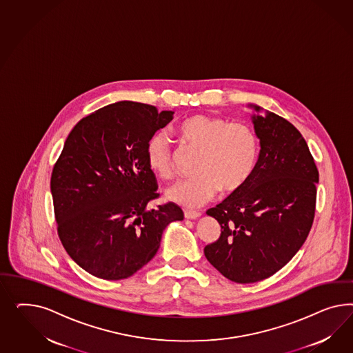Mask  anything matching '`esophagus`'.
Wrapping results in <instances>:
<instances>
[{"mask_svg": "<svg viewBox=\"0 0 353 353\" xmlns=\"http://www.w3.org/2000/svg\"><path fill=\"white\" fill-rule=\"evenodd\" d=\"M183 216H185L186 219L194 220V219H196V217H199V216H201V212H198V211H192V210H185V211H183Z\"/></svg>", "mask_w": 353, "mask_h": 353, "instance_id": "obj_1", "label": "esophagus"}]
</instances>
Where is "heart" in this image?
<instances>
[{"label": "heart", "instance_id": "heart-1", "mask_svg": "<svg viewBox=\"0 0 353 353\" xmlns=\"http://www.w3.org/2000/svg\"><path fill=\"white\" fill-rule=\"evenodd\" d=\"M173 136L182 148L199 151L194 176L167 190L172 202L195 207L211 201L219 190L236 192L246 183L256 167V134L243 123H230L214 115H192L185 119ZM146 164L161 180L177 176L176 154L170 139L155 134L146 145Z\"/></svg>", "mask_w": 353, "mask_h": 353}]
</instances>
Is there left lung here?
I'll list each match as a JSON object with an SVG mask.
<instances>
[{"label": "left lung", "instance_id": "1", "mask_svg": "<svg viewBox=\"0 0 353 353\" xmlns=\"http://www.w3.org/2000/svg\"><path fill=\"white\" fill-rule=\"evenodd\" d=\"M252 119L260 139L254 173L207 211L221 234L204 255L236 283H254L285 267L305 242L316 212L319 170L301 133L274 112Z\"/></svg>", "mask_w": 353, "mask_h": 353}]
</instances>
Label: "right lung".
Segmentation results:
<instances>
[{
    "instance_id": "right-lung-1",
    "label": "right lung",
    "mask_w": 353,
    "mask_h": 353,
    "mask_svg": "<svg viewBox=\"0 0 353 353\" xmlns=\"http://www.w3.org/2000/svg\"><path fill=\"white\" fill-rule=\"evenodd\" d=\"M173 111L121 101L81 119L64 142L50 180L57 232L77 265L94 277L133 276L155 256L165 226L183 219L158 199L146 145Z\"/></svg>"
}]
</instances>
